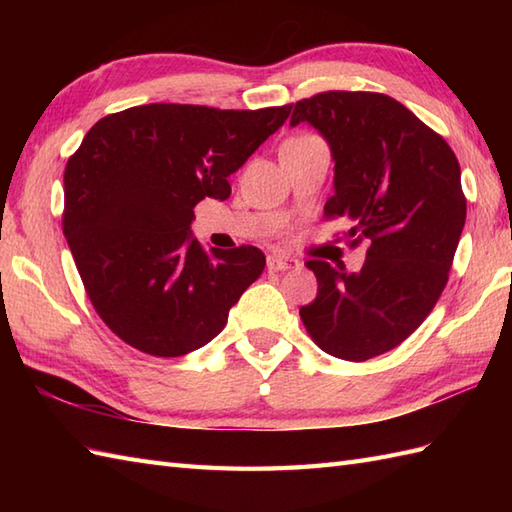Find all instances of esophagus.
Returning a JSON list of instances; mask_svg holds the SVG:
<instances>
[{
    "label": "esophagus",
    "instance_id": "34e87169",
    "mask_svg": "<svg viewBox=\"0 0 512 512\" xmlns=\"http://www.w3.org/2000/svg\"><path fill=\"white\" fill-rule=\"evenodd\" d=\"M299 259H292L286 255H268V270L270 273H279V270H295L299 268Z\"/></svg>",
    "mask_w": 512,
    "mask_h": 512
}]
</instances>
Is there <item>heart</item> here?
Masks as SVG:
<instances>
[{
  "instance_id": "1",
  "label": "heart",
  "mask_w": 512,
  "mask_h": 512,
  "mask_svg": "<svg viewBox=\"0 0 512 512\" xmlns=\"http://www.w3.org/2000/svg\"><path fill=\"white\" fill-rule=\"evenodd\" d=\"M314 136H297V138H290V140H312Z\"/></svg>"
}]
</instances>
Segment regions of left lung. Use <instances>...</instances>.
<instances>
[{"mask_svg": "<svg viewBox=\"0 0 512 512\" xmlns=\"http://www.w3.org/2000/svg\"><path fill=\"white\" fill-rule=\"evenodd\" d=\"M299 123L332 151L325 217H347L352 244L372 242L358 273L306 262L319 292L299 314L323 352L367 361L405 341L447 286L466 220L460 165L447 140L387 94L321 92L295 105L290 125Z\"/></svg>", "mask_w": 512, "mask_h": 512, "instance_id": "1", "label": "left lung"}]
</instances>
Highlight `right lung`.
Masks as SVG:
<instances>
[{"instance_id":"1","label":"right lung","mask_w":512,"mask_h":512,"mask_svg":"<svg viewBox=\"0 0 512 512\" xmlns=\"http://www.w3.org/2000/svg\"><path fill=\"white\" fill-rule=\"evenodd\" d=\"M288 114L290 105L151 103L105 116L85 134L63 173V235L118 339L171 358L222 332L266 257L255 246L204 250L191 235L193 206L226 200L228 176Z\"/></svg>"}]
</instances>
